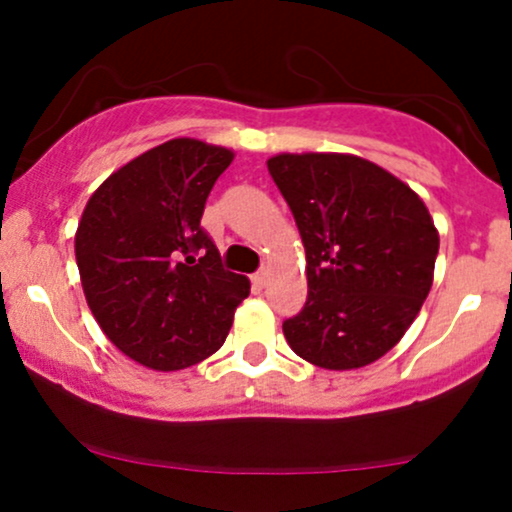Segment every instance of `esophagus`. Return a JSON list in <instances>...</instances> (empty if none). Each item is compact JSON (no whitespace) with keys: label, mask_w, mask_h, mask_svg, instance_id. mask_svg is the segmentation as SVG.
Wrapping results in <instances>:
<instances>
[{"label":"esophagus","mask_w":512,"mask_h":512,"mask_svg":"<svg viewBox=\"0 0 512 512\" xmlns=\"http://www.w3.org/2000/svg\"><path fill=\"white\" fill-rule=\"evenodd\" d=\"M267 281H269V269H260V272H255L252 274V284L255 286H267Z\"/></svg>","instance_id":"34e87169"}]
</instances>
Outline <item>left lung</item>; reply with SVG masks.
Masks as SVG:
<instances>
[{
  "instance_id": "obj_1",
  "label": "left lung",
  "mask_w": 512,
  "mask_h": 512,
  "mask_svg": "<svg viewBox=\"0 0 512 512\" xmlns=\"http://www.w3.org/2000/svg\"><path fill=\"white\" fill-rule=\"evenodd\" d=\"M267 168L308 262V301L284 320L286 342L327 370L378 361L431 291L440 238L426 204L385 168L351 154H279Z\"/></svg>"
}]
</instances>
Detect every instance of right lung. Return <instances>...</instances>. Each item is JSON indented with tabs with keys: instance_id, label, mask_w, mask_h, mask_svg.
<instances>
[{
	"instance_id": "obj_1",
	"label": "right lung",
	"mask_w": 512,
	"mask_h": 512,
	"mask_svg": "<svg viewBox=\"0 0 512 512\" xmlns=\"http://www.w3.org/2000/svg\"><path fill=\"white\" fill-rule=\"evenodd\" d=\"M233 151L170 139L115 170L88 199L74 252L105 337L132 361L180 370L219 351L248 276L223 269L202 221Z\"/></svg>"
}]
</instances>
